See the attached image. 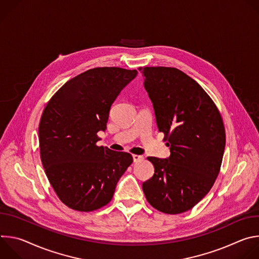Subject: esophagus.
I'll return each mask as SVG.
<instances>
[{"label":"esophagus","mask_w":259,"mask_h":259,"mask_svg":"<svg viewBox=\"0 0 259 259\" xmlns=\"http://www.w3.org/2000/svg\"><path fill=\"white\" fill-rule=\"evenodd\" d=\"M132 158H133V162H135V163L143 160V156H140V155H133Z\"/></svg>","instance_id":"1"}]
</instances>
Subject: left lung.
<instances>
[{"label": "left lung", "mask_w": 259, "mask_h": 259, "mask_svg": "<svg viewBox=\"0 0 259 259\" xmlns=\"http://www.w3.org/2000/svg\"><path fill=\"white\" fill-rule=\"evenodd\" d=\"M170 157H149L155 167L142 183L145 198L167 214L186 212L211 190L226 146L223 119L210 96L175 67H139Z\"/></svg>", "instance_id": "obj_1"}]
</instances>
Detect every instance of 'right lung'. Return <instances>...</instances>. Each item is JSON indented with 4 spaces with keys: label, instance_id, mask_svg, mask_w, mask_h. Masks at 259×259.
I'll return each instance as SVG.
<instances>
[{
    "label": "right lung",
    "instance_id": "obj_1",
    "mask_svg": "<svg viewBox=\"0 0 259 259\" xmlns=\"http://www.w3.org/2000/svg\"><path fill=\"white\" fill-rule=\"evenodd\" d=\"M137 70L95 67L67 81L47 103L39 125L41 161L60 201L83 212L113 199L132 156L97 146L110 106Z\"/></svg>",
    "mask_w": 259,
    "mask_h": 259
}]
</instances>
